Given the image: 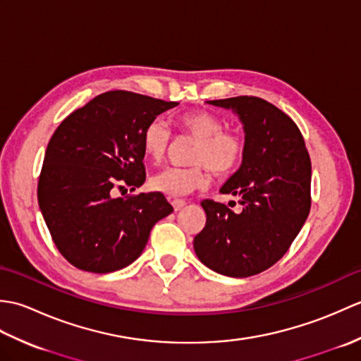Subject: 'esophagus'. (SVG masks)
<instances>
[{
	"mask_svg": "<svg viewBox=\"0 0 361 361\" xmlns=\"http://www.w3.org/2000/svg\"><path fill=\"white\" fill-rule=\"evenodd\" d=\"M172 206H173V211H180L186 206V202L185 200H180V198H175V200H172Z\"/></svg>",
	"mask_w": 361,
	"mask_h": 361,
	"instance_id": "obj_1",
	"label": "esophagus"
}]
</instances>
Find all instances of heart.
I'll return each mask as SVG.
<instances>
[{
    "mask_svg": "<svg viewBox=\"0 0 361 361\" xmlns=\"http://www.w3.org/2000/svg\"><path fill=\"white\" fill-rule=\"evenodd\" d=\"M178 127L192 136L195 145L190 153V167H166L150 176L149 186L167 197H185L208 186V169L216 175H226L240 163L243 155L242 137L224 130V121L204 110L181 114ZM172 144V133L161 119H153L142 132V150L153 163H161Z\"/></svg>",
    "mask_w": 361,
    "mask_h": 361,
    "instance_id": "1",
    "label": "heart"
}]
</instances>
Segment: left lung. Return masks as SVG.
Instances as JSON below:
<instances>
[{
    "instance_id": "1",
    "label": "left lung",
    "mask_w": 361,
    "mask_h": 361,
    "mask_svg": "<svg viewBox=\"0 0 361 361\" xmlns=\"http://www.w3.org/2000/svg\"><path fill=\"white\" fill-rule=\"evenodd\" d=\"M208 104L233 110L243 126L242 164L220 188L221 194L242 198V212L203 200L206 225L194 250L211 270L248 278L278 262L307 220L310 157L295 122L264 99L239 96Z\"/></svg>"
}]
</instances>
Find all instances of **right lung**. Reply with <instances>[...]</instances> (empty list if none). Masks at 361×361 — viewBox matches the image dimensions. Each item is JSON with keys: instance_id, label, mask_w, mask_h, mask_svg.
<instances>
[{"instance_id": "obj_1", "label": "right lung", "mask_w": 361, "mask_h": 361, "mask_svg": "<svg viewBox=\"0 0 361 361\" xmlns=\"http://www.w3.org/2000/svg\"><path fill=\"white\" fill-rule=\"evenodd\" d=\"M178 104L106 91L54 132L38 180V206L52 240L79 270L111 273L141 256L153 225L173 208L159 192L122 198L145 181L142 132Z\"/></svg>"}]
</instances>
